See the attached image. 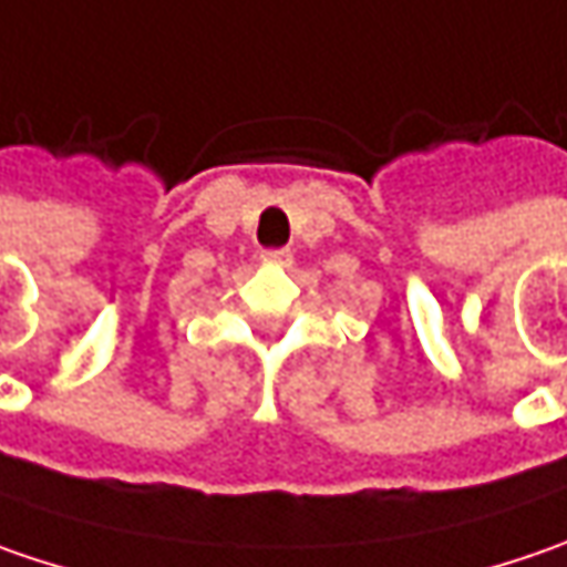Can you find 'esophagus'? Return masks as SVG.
I'll return each mask as SVG.
<instances>
[{
  "label": "esophagus",
  "instance_id": "1",
  "mask_svg": "<svg viewBox=\"0 0 567 567\" xmlns=\"http://www.w3.org/2000/svg\"><path fill=\"white\" fill-rule=\"evenodd\" d=\"M262 262H272V266H288V262H291V250H262Z\"/></svg>",
  "mask_w": 567,
  "mask_h": 567
}]
</instances>
